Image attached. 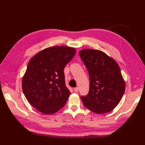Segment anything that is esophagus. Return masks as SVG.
<instances>
[{
  "mask_svg": "<svg viewBox=\"0 0 145 145\" xmlns=\"http://www.w3.org/2000/svg\"><path fill=\"white\" fill-rule=\"evenodd\" d=\"M73 90H74L75 92H78V87H75L73 89Z\"/></svg>",
  "mask_w": 145,
  "mask_h": 145,
  "instance_id": "obj_1",
  "label": "esophagus"
}]
</instances>
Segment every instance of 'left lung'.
I'll return each instance as SVG.
<instances>
[{
  "label": "left lung",
  "mask_w": 145,
  "mask_h": 145,
  "mask_svg": "<svg viewBox=\"0 0 145 145\" xmlns=\"http://www.w3.org/2000/svg\"><path fill=\"white\" fill-rule=\"evenodd\" d=\"M79 55L90 78L88 93L80 97L84 106L98 114L111 112L120 103L125 90L118 63L100 50L84 49Z\"/></svg>",
  "instance_id": "left-lung-1"
}]
</instances>
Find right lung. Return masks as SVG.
Returning a JSON list of instances; mask_svg holds the SVG:
<instances>
[{"instance_id":"1","label":"right lung","mask_w":145,"mask_h":145,"mask_svg":"<svg viewBox=\"0 0 145 145\" xmlns=\"http://www.w3.org/2000/svg\"><path fill=\"white\" fill-rule=\"evenodd\" d=\"M75 53L74 48L55 46L39 52L29 61L22 90L27 101L39 112L53 114L67 103L70 92L63 71Z\"/></svg>"}]
</instances>
